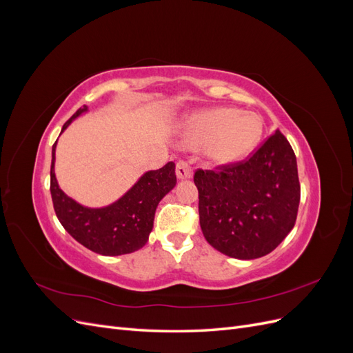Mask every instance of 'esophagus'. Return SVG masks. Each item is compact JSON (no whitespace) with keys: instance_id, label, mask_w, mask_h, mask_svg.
I'll use <instances>...</instances> for the list:
<instances>
[{"instance_id":"34e87169","label":"esophagus","mask_w":353,"mask_h":353,"mask_svg":"<svg viewBox=\"0 0 353 353\" xmlns=\"http://www.w3.org/2000/svg\"><path fill=\"white\" fill-rule=\"evenodd\" d=\"M176 176L178 179H190L193 176V169L184 160H179L176 163Z\"/></svg>"}]
</instances>
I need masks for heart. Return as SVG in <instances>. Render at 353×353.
<instances>
[{"label":"heart","mask_w":353,"mask_h":353,"mask_svg":"<svg viewBox=\"0 0 353 353\" xmlns=\"http://www.w3.org/2000/svg\"><path fill=\"white\" fill-rule=\"evenodd\" d=\"M262 135V121L254 113L216 108L188 116L179 141L187 148L205 147V156L215 165H231L248 157Z\"/></svg>","instance_id":"b5f03b06"}]
</instances>
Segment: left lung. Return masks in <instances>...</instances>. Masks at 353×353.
<instances>
[{"instance_id": "1", "label": "left lung", "mask_w": 353, "mask_h": 353, "mask_svg": "<svg viewBox=\"0 0 353 353\" xmlns=\"http://www.w3.org/2000/svg\"><path fill=\"white\" fill-rule=\"evenodd\" d=\"M194 184L203 236L230 258H262L294 227L301 201L297 162L279 130L243 163L199 169Z\"/></svg>"}]
</instances>
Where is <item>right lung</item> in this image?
<instances>
[{
  "label": "right lung",
  "mask_w": 353,
  "mask_h": 353,
  "mask_svg": "<svg viewBox=\"0 0 353 353\" xmlns=\"http://www.w3.org/2000/svg\"><path fill=\"white\" fill-rule=\"evenodd\" d=\"M87 112L88 108L83 105L63 125L60 134ZM56 147L57 141L51 150L50 191L56 215L65 230L85 248L103 256H119L141 249L153 230L157 205L176 185L175 163L168 162L163 168L147 170L110 205L88 208L60 188L54 172Z\"/></svg>",
  "instance_id": "obj_1"
}]
</instances>
